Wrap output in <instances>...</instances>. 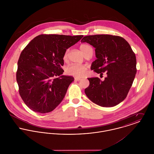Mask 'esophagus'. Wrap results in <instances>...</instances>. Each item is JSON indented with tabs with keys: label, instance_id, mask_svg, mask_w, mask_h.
<instances>
[{
	"label": "esophagus",
	"instance_id": "esophagus-1",
	"mask_svg": "<svg viewBox=\"0 0 154 154\" xmlns=\"http://www.w3.org/2000/svg\"><path fill=\"white\" fill-rule=\"evenodd\" d=\"M81 80V78H78V77H76L75 78V81H80Z\"/></svg>",
	"mask_w": 154,
	"mask_h": 154
}]
</instances>
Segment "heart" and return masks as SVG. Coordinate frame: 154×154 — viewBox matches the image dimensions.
Returning a JSON list of instances; mask_svg holds the SVG:
<instances>
[{
  "label": "heart",
  "mask_w": 154,
  "mask_h": 154,
  "mask_svg": "<svg viewBox=\"0 0 154 154\" xmlns=\"http://www.w3.org/2000/svg\"><path fill=\"white\" fill-rule=\"evenodd\" d=\"M80 49L82 52L85 55L88 51L92 50V47L88 44H82L80 45ZM69 49H66L63 56V59L64 61H66L68 57ZM87 70V67L85 65H80L76 64H72L67 66L65 69V72L68 75L75 76V77H81L85 74Z\"/></svg>",
  "instance_id": "obj_1"
}]
</instances>
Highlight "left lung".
<instances>
[{
  "label": "left lung",
  "instance_id": "8db88e82",
  "mask_svg": "<svg viewBox=\"0 0 154 154\" xmlns=\"http://www.w3.org/2000/svg\"><path fill=\"white\" fill-rule=\"evenodd\" d=\"M86 42L95 48L97 58L91 70L107 76L104 81L97 77L88 78L89 85L85 93L95 104L105 107H114L128 95L136 73V59L128 42L123 37L108 34L85 36Z\"/></svg>",
  "mask_w": 154,
  "mask_h": 154
}]
</instances>
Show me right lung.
<instances>
[{"label": "right lung", "mask_w": 154, "mask_h": 154, "mask_svg": "<svg viewBox=\"0 0 154 154\" xmlns=\"http://www.w3.org/2000/svg\"><path fill=\"white\" fill-rule=\"evenodd\" d=\"M82 37L41 34L23 48L18 62L17 81L20 95L31 110L49 112L62 102L74 80L72 76L62 75L63 56Z\"/></svg>", "instance_id": "obj_1"}]
</instances>
